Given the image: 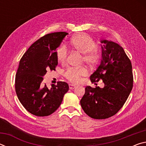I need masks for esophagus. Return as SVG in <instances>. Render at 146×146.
Returning <instances> with one entry per match:
<instances>
[{"instance_id": "esophagus-1", "label": "esophagus", "mask_w": 146, "mask_h": 146, "mask_svg": "<svg viewBox=\"0 0 146 146\" xmlns=\"http://www.w3.org/2000/svg\"><path fill=\"white\" fill-rule=\"evenodd\" d=\"M69 88H70V90H74V89L75 88V86H74L73 84H69Z\"/></svg>"}]
</instances>
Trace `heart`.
I'll return each instance as SVG.
<instances>
[{
	"label": "heart",
	"mask_w": 146,
	"mask_h": 146,
	"mask_svg": "<svg viewBox=\"0 0 146 146\" xmlns=\"http://www.w3.org/2000/svg\"><path fill=\"white\" fill-rule=\"evenodd\" d=\"M70 44L74 50L83 54L82 61H84L90 67H95L102 59V55L97 49V44L93 39L87 34L77 35L71 39ZM56 57L59 63L64 64L68 56V51L63 44L59 46L55 51ZM88 75L87 69L84 67L80 68H68L65 72V77L72 83H78L81 77Z\"/></svg>",
	"instance_id": "b5f03b06"
}]
</instances>
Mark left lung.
<instances>
[{
    "label": "left lung",
    "instance_id": "left-lung-1",
    "mask_svg": "<svg viewBox=\"0 0 146 146\" xmlns=\"http://www.w3.org/2000/svg\"><path fill=\"white\" fill-rule=\"evenodd\" d=\"M102 60L90 76L91 82L102 80L104 87L86 86L80 100L84 111L95 119L115 115L124 104L133 86L131 62L124 50L113 41L101 40Z\"/></svg>",
    "mask_w": 146,
    "mask_h": 146
}]
</instances>
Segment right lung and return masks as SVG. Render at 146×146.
Returning a JSON list of instances; mask_svg holds the SVG:
<instances>
[{"label":"right lung","mask_w":146,"mask_h":146,"mask_svg":"<svg viewBox=\"0 0 146 146\" xmlns=\"http://www.w3.org/2000/svg\"><path fill=\"white\" fill-rule=\"evenodd\" d=\"M67 35L61 31L42 36L29 47L19 62L15 83L17 95L24 108L37 117L55 112L69 90L65 82L51 84V88L42 83L47 70H55L58 64L56 49Z\"/></svg>","instance_id":"add662e5"}]
</instances>
